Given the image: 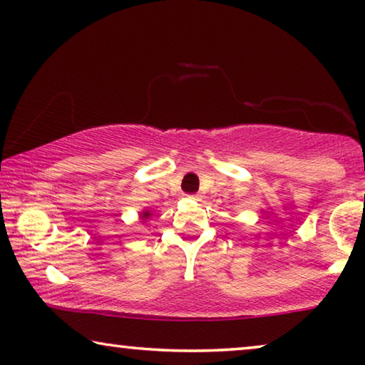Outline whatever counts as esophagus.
Instances as JSON below:
<instances>
[{
	"label": "esophagus",
	"instance_id": "34e87169",
	"mask_svg": "<svg viewBox=\"0 0 365 365\" xmlns=\"http://www.w3.org/2000/svg\"><path fill=\"white\" fill-rule=\"evenodd\" d=\"M189 199H192V200H200V195H197V194H194V195H187Z\"/></svg>",
	"mask_w": 365,
	"mask_h": 365
}]
</instances>
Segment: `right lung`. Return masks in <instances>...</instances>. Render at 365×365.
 <instances>
[{
    "mask_svg": "<svg viewBox=\"0 0 365 365\" xmlns=\"http://www.w3.org/2000/svg\"><path fill=\"white\" fill-rule=\"evenodd\" d=\"M151 217V212L150 210H142V214H140V220H142L143 223L148 220V218Z\"/></svg>",
    "mask_w": 365,
    "mask_h": 365,
    "instance_id": "1",
    "label": "right lung"
}]
</instances>
